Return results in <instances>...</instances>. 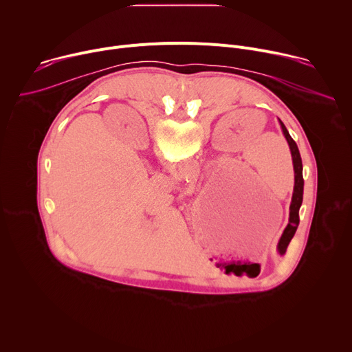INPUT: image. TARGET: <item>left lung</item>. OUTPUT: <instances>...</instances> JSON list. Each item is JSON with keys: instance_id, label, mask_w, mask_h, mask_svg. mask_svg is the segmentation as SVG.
Masks as SVG:
<instances>
[{"instance_id": "left-lung-1", "label": "left lung", "mask_w": 352, "mask_h": 352, "mask_svg": "<svg viewBox=\"0 0 352 352\" xmlns=\"http://www.w3.org/2000/svg\"><path fill=\"white\" fill-rule=\"evenodd\" d=\"M284 136L289 144L291 148V156H292V163H294V171H295V185H294V193H292V200H291V206H289V221L288 226L285 227L281 239L278 242V252L281 255L285 254L287 246L289 243V241L292 239L296 227L299 224V208L302 205V195H304V178H302V160H300V155L296 143L294 142V139L291 138L289 132L287 131L285 125L280 121Z\"/></svg>"}]
</instances>
